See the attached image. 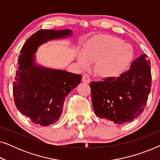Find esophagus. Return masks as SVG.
Segmentation results:
<instances>
[{
  "mask_svg": "<svg viewBox=\"0 0 160 160\" xmlns=\"http://www.w3.org/2000/svg\"><path fill=\"white\" fill-rule=\"evenodd\" d=\"M82 82L89 84V83L91 82V78L87 74H84L82 76Z\"/></svg>",
  "mask_w": 160,
  "mask_h": 160,
  "instance_id": "1",
  "label": "esophagus"
}]
</instances>
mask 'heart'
Wrapping results in <instances>:
<instances>
[{
  "mask_svg": "<svg viewBox=\"0 0 160 160\" xmlns=\"http://www.w3.org/2000/svg\"><path fill=\"white\" fill-rule=\"evenodd\" d=\"M134 58L132 46L117 37L107 34L95 36L86 43L84 52L78 54V62L87 68L89 62L95 63L96 75L114 78L128 69Z\"/></svg>",
  "mask_w": 160,
  "mask_h": 160,
  "instance_id": "heart-1",
  "label": "heart"
}]
</instances>
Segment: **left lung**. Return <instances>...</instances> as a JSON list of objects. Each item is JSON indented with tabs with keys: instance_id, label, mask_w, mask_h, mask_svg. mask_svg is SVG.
<instances>
[{
	"instance_id": "1",
	"label": "left lung",
	"mask_w": 160,
	"mask_h": 160,
	"mask_svg": "<svg viewBox=\"0 0 160 160\" xmlns=\"http://www.w3.org/2000/svg\"><path fill=\"white\" fill-rule=\"evenodd\" d=\"M151 87L150 60L142 54L118 78L90 83L94 111L97 117L115 124L132 122L143 112Z\"/></svg>"
}]
</instances>
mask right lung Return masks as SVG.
<instances>
[{"instance_id": "add662e5", "label": "right lung", "mask_w": 160, "mask_h": 160, "mask_svg": "<svg viewBox=\"0 0 160 160\" xmlns=\"http://www.w3.org/2000/svg\"><path fill=\"white\" fill-rule=\"evenodd\" d=\"M71 33L70 30H40L26 41L20 51L13 82L14 103L22 114L36 124L48 126L58 121L65 98L78 86L82 76L36 65L33 54L42 43Z\"/></svg>"}]
</instances>
